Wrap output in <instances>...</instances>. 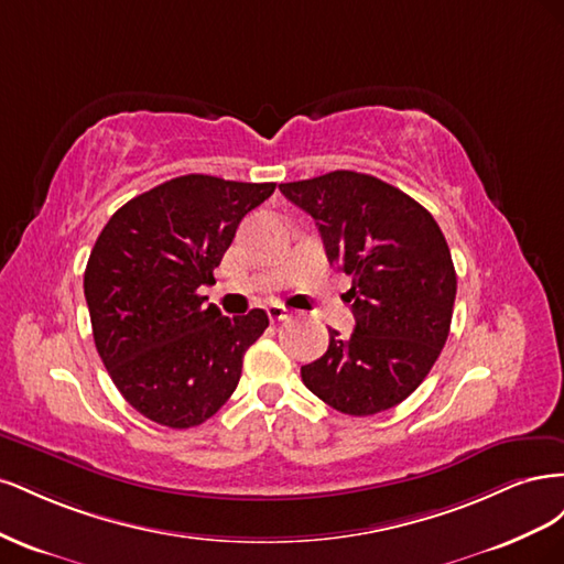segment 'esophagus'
I'll list each match as a JSON object with an SVG mask.
<instances>
[{
  "label": "esophagus",
  "instance_id": "esophagus-1",
  "mask_svg": "<svg viewBox=\"0 0 564 564\" xmlns=\"http://www.w3.org/2000/svg\"><path fill=\"white\" fill-rule=\"evenodd\" d=\"M268 317L272 319V322H282V319H286L289 317V311L284 308V305H280V303H272V305H268Z\"/></svg>",
  "mask_w": 564,
  "mask_h": 564
}]
</instances>
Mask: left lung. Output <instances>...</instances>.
I'll list each match as a JSON object with an SVG mask.
<instances>
[{
  "instance_id": "left-lung-1",
  "label": "left lung",
  "mask_w": 564,
  "mask_h": 564,
  "mask_svg": "<svg viewBox=\"0 0 564 564\" xmlns=\"http://www.w3.org/2000/svg\"><path fill=\"white\" fill-rule=\"evenodd\" d=\"M315 218L324 251L352 278L355 332L301 367L311 392L348 416L400 404L429 377L449 336L456 270L445 235L416 199L357 172L280 185Z\"/></svg>"
}]
</instances>
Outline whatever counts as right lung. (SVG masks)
I'll list each match as a JSON object with an SVG mask.
<instances>
[{
  "label": "right lung",
  "instance_id": "1",
  "mask_svg": "<svg viewBox=\"0 0 564 564\" xmlns=\"http://www.w3.org/2000/svg\"><path fill=\"white\" fill-rule=\"evenodd\" d=\"M275 183L204 174L129 199L100 230L84 270L96 350L122 398L166 429H193L228 402L268 315H220L214 284L240 220Z\"/></svg>",
  "mask_w": 564,
  "mask_h": 564
}]
</instances>
